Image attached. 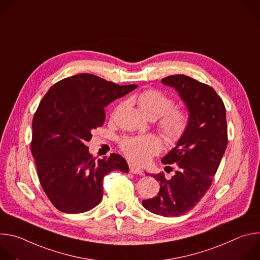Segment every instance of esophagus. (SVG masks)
<instances>
[{"instance_id": "34e87169", "label": "esophagus", "mask_w": 260, "mask_h": 260, "mask_svg": "<svg viewBox=\"0 0 260 260\" xmlns=\"http://www.w3.org/2000/svg\"><path fill=\"white\" fill-rule=\"evenodd\" d=\"M129 172L132 174H136V175H144V172L142 169L134 166V165H129Z\"/></svg>"}]
</instances>
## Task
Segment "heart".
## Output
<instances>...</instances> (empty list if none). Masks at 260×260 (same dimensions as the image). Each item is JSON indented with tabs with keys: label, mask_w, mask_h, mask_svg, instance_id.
I'll return each mask as SVG.
<instances>
[{
	"label": "heart",
	"mask_w": 260,
	"mask_h": 260,
	"mask_svg": "<svg viewBox=\"0 0 260 260\" xmlns=\"http://www.w3.org/2000/svg\"><path fill=\"white\" fill-rule=\"evenodd\" d=\"M144 115L150 119L158 118V129L169 144L178 143L186 133L189 116L181 107H173L174 101L161 90L149 88L135 98ZM120 149L124 155L136 164H146L159 153L161 144L153 135L127 137L120 140Z\"/></svg>",
	"instance_id": "1"
}]
</instances>
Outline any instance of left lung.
Segmentation results:
<instances>
[{"mask_svg": "<svg viewBox=\"0 0 260 260\" xmlns=\"http://www.w3.org/2000/svg\"><path fill=\"white\" fill-rule=\"evenodd\" d=\"M161 82L174 87L186 104L189 123L161 160L176 165L175 175L169 180L162 172L153 174L159 192L142 204L154 214L178 217L194 208L211 186L228 146L226 113L223 101L208 84L185 75L168 76Z\"/></svg>", "mask_w": 260, "mask_h": 260, "instance_id": "obj_1", "label": "left lung"}]
</instances>
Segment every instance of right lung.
I'll return each mask as SVG.
<instances>
[{
	"mask_svg": "<svg viewBox=\"0 0 260 260\" xmlns=\"http://www.w3.org/2000/svg\"><path fill=\"white\" fill-rule=\"evenodd\" d=\"M135 88L82 73L56 82L43 96L31 123L30 150L41 186L57 210H91L102 201L104 177L128 173L122 156L95 159L85 143L104 124L105 107Z\"/></svg>",
	"mask_w": 260,
	"mask_h": 260,
	"instance_id": "1",
	"label": "right lung"
}]
</instances>
